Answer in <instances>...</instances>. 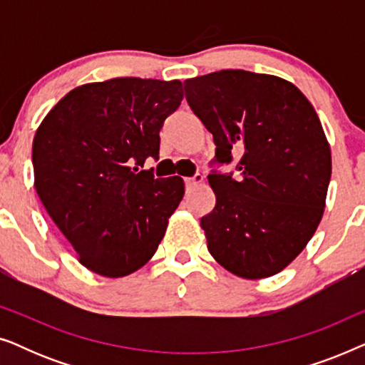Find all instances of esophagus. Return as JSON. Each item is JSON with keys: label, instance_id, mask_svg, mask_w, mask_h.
<instances>
[{"label": "esophagus", "instance_id": "esophagus-1", "mask_svg": "<svg viewBox=\"0 0 365 365\" xmlns=\"http://www.w3.org/2000/svg\"><path fill=\"white\" fill-rule=\"evenodd\" d=\"M202 179L204 178L201 176V174H196V176L184 179V184H186V187H192V186H197V184H201Z\"/></svg>", "mask_w": 365, "mask_h": 365}]
</instances>
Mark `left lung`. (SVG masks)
I'll use <instances>...</instances> for the list:
<instances>
[{
  "mask_svg": "<svg viewBox=\"0 0 365 365\" xmlns=\"http://www.w3.org/2000/svg\"><path fill=\"white\" fill-rule=\"evenodd\" d=\"M184 91L216 144V206L201 217L209 252L239 277L274 276L306 247L326 206L331 148L317 113L292 83L244 69L186 79ZM234 157L236 178L218 171Z\"/></svg>",
  "mask_w": 365,
  "mask_h": 365,
  "instance_id": "obj_1",
  "label": "left lung"
}]
</instances>
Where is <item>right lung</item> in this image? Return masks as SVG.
Instances as JSON below:
<instances>
[{"label":"right lung","instance_id":"add662e5","mask_svg":"<svg viewBox=\"0 0 365 365\" xmlns=\"http://www.w3.org/2000/svg\"><path fill=\"white\" fill-rule=\"evenodd\" d=\"M182 84L114 78L69 91L33 141L34 187L79 262L128 276L154 256L184 196L179 176L141 171L159 159V131L182 101Z\"/></svg>","mask_w":365,"mask_h":365}]
</instances>
